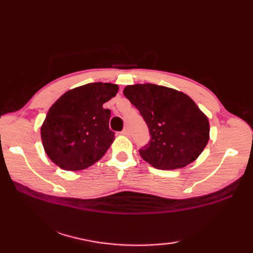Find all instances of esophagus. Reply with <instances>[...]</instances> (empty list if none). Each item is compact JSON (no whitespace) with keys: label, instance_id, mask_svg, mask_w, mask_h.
Wrapping results in <instances>:
<instances>
[{"label":"esophagus","instance_id":"obj_1","mask_svg":"<svg viewBox=\"0 0 253 253\" xmlns=\"http://www.w3.org/2000/svg\"><path fill=\"white\" fill-rule=\"evenodd\" d=\"M121 133H122V135H124V136H128V135H129V129H128L127 127H125V128H124V129L121 131Z\"/></svg>","mask_w":253,"mask_h":253}]
</instances>
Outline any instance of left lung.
<instances>
[{"label": "left lung", "mask_w": 253, "mask_h": 253, "mask_svg": "<svg viewBox=\"0 0 253 253\" xmlns=\"http://www.w3.org/2000/svg\"><path fill=\"white\" fill-rule=\"evenodd\" d=\"M124 94L149 128L150 140L139 153L153 168L181 169L207 147L208 117L187 94L153 84L127 85Z\"/></svg>", "instance_id": "8db88e82"}]
</instances>
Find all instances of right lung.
Masks as SVG:
<instances>
[{"mask_svg":"<svg viewBox=\"0 0 253 253\" xmlns=\"http://www.w3.org/2000/svg\"><path fill=\"white\" fill-rule=\"evenodd\" d=\"M117 91V84L91 83L67 91L50 107L41 139L53 163L82 170L103 157L115 138L109 127L111 110L103 104Z\"/></svg>","mask_w":253,"mask_h":253,"instance_id":"add662e5","label":"right lung"}]
</instances>
